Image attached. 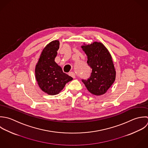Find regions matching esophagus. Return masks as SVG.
<instances>
[{
  "label": "esophagus",
  "mask_w": 148,
  "mask_h": 148,
  "mask_svg": "<svg viewBox=\"0 0 148 148\" xmlns=\"http://www.w3.org/2000/svg\"><path fill=\"white\" fill-rule=\"evenodd\" d=\"M69 75L70 76H71V77H73V78H75V73H73V72H70V73H69Z\"/></svg>",
  "instance_id": "obj_1"
}]
</instances>
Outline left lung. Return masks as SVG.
<instances>
[{
	"label": "left lung",
	"instance_id": "obj_1",
	"mask_svg": "<svg viewBox=\"0 0 148 148\" xmlns=\"http://www.w3.org/2000/svg\"><path fill=\"white\" fill-rule=\"evenodd\" d=\"M88 56L87 63L92 69L88 79H82L88 91L96 96L107 92L116 78L112 57L107 48L101 42L81 46Z\"/></svg>",
	"mask_w": 148,
	"mask_h": 148
}]
</instances>
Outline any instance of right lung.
Returning a JSON list of instances; mask_svg holds the SVG:
<instances>
[{"label": "right lung", "instance_id": "right-lung-1", "mask_svg": "<svg viewBox=\"0 0 148 148\" xmlns=\"http://www.w3.org/2000/svg\"><path fill=\"white\" fill-rule=\"evenodd\" d=\"M59 41L49 42L42 50L36 66L35 75L40 89L49 95L58 94L73 78L63 72L61 67L55 62Z\"/></svg>", "mask_w": 148, "mask_h": 148}]
</instances>
